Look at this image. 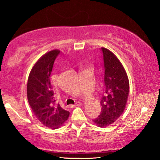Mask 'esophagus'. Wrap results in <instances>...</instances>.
<instances>
[{"mask_svg":"<svg viewBox=\"0 0 160 160\" xmlns=\"http://www.w3.org/2000/svg\"><path fill=\"white\" fill-rule=\"evenodd\" d=\"M82 103L81 102H77L75 105H73V106H71V107H76V106H80L81 105H82Z\"/></svg>","mask_w":160,"mask_h":160,"instance_id":"1","label":"esophagus"}]
</instances>
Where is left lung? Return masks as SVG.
<instances>
[{
	"mask_svg": "<svg viewBox=\"0 0 160 160\" xmlns=\"http://www.w3.org/2000/svg\"><path fill=\"white\" fill-rule=\"evenodd\" d=\"M103 54L104 87L100 104V116L93 120L100 128L110 126L121 117L125 109L130 83L128 74L117 57L106 48H101Z\"/></svg>",
	"mask_w": 160,
	"mask_h": 160,
	"instance_id": "1",
	"label": "left lung"
}]
</instances>
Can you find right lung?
<instances>
[{"label": "right lung", "instance_id": "1", "mask_svg": "<svg viewBox=\"0 0 160 160\" xmlns=\"http://www.w3.org/2000/svg\"><path fill=\"white\" fill-rule=\"evenodd\" d=\"M60 51L54 49L41 56L32 68L28 76L27 96L34 115L43 125L58 129L69 117V111L57 105L51 84L54 60Z\"/></svg>", "mask_w": 160, "mask_h": 160}]
</instances>
